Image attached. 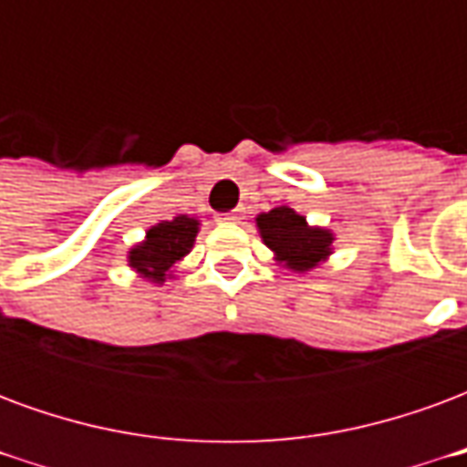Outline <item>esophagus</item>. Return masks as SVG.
<instances>
[{"mask_svg": "<svg viewBox=\"0 0 467 467\" xmlns=\"http://www.w3.org/2000/svg\"><path fill=\"white\" fill-rule=\"evenodd\" d=\"M217 223H224V224H234V223H240V213L217 214Z\"/></svg>", "mask_w": 467, "mask_h": 467, "instance_id": "1", "label": "esophagus"}]
</instances>
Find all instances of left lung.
<instances>
[{
	"instance_id": "left-lung-1",
	"label": "left lung",
	"mask_w": 467,
	"mask_h": 467,
	"mask_svg": "<svg viewBox=\"0 0 467 467\" xmlns=\"http://www.w3.org/2000/svg\"><path fill=\"white\" fill-rule=\"evenodd\" d=\"M257 227L263 234V243L277 254L295 273H307L315 265L323 263L330 254L333 234L320 227H310L303 214L290 207H275L270 213L257 214Z\"/></svg>"
}]
</instances>
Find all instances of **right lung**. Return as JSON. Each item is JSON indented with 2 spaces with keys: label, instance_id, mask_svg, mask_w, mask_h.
I'll return each instance as SVG.
<instances>
[{
  "label": "right lung",
  "instance_id": "obj_1",
  "mask_svg": "<svg viewBox=\"0 0 467 467\" xmlns=\"http://www.w3.org/2000/svg\"><path fill=\"white\" fill-rule=\"evenodd\" d=\"M197 227L200 223L187 214L154 224L147 233V240L130 250V267L150 283L162 285L174 265L192 250Z\"/></svg>",
  "mask_w": 467,
  "mask_h": 467
}]
</instances>
